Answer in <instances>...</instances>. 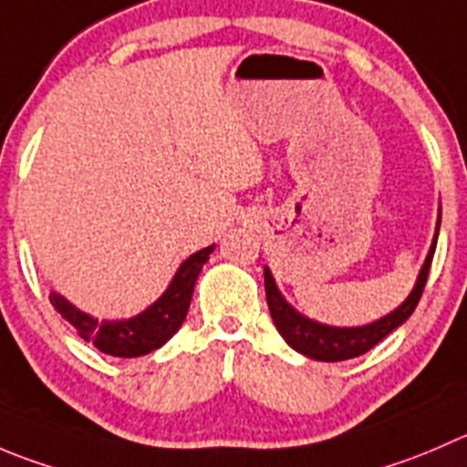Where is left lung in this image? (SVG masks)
Returning a JSON list of instances; mask_svg holds the SVG:
<instances>
[{
    "label": "left lung",
    "mask_w": 467,
    "mask_h": 467,
    "mask_svg": "<svg viewBox=\"0 0 467 467\" xmlns=\"http://www.w3.org/2000/svg\"><path fill=\"white\" fill-rule=\"evenodd\" d=\"M438 230H441V210H438V223L436 234H433L431 248L427 253L422 269H420L418 280H415L413 289L406 296V301L392 312H388L381 319L372 321V324L363 326H328L321 321L310 319V317L301 315L296 307L287 303V298L280 294L278 285H275L274 274L269 266H265V289H266V306H269L271 319H274L275 328L283 335L285 342L298 351V354L307 356L312 360H324V363H337V360L356 358L377 347L386 335L400 328L410 315H413L415 306H418L420 296H422L424 283H427L429 266H431L433 253H436Z\"/></svg>",
    "instance_id": "8db88e82"
}]
</instances>
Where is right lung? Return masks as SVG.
<instances>
[{
  "mask_svg": "<svg viewBox=\"0 0 467 467\" xmlns=\"http://www.w3.org/2000/svg\"><path fill=\"white\" fill-rule=\"evenodd\" d=\"M212 253H214V244L189 255L178 266L164 294L152 306H148L146 310L130 317V319L99 321L98 317L72 306L58 292L49 294V301L57 307V312H61L63 319L72 324L77 335L93 344L98 351L116 356V358H139V356H146L155 348L164 347L178 333L182 321L187 319L198 274L202 271V265L210 260Z\"/></svg>",
  "mask_w": 467,
  "mask_h": 467,
  "instance_id": "right-lung-1",
  "label": "right lung"
}]
</instances>
